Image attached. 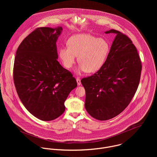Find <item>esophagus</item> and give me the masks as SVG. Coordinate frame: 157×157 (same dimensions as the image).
Masks as SVG:
<instances>
[{
	"mask_svg": "<svg viewBox=\"0 0 157 157\" xmlns=\"http://www.w3.org/2000/svg\"><path fill=\"white\" fill-rule=\"evenodd\" d=\"M76 82H77V84L78 86H80L81 85V79L79 78H76Z\"/></svg>",
	"mask_w": 157,
	"mask_h": 157,
	"instance_id": "esophagus-1",
	"label": "esophagus"
}]
</instances>
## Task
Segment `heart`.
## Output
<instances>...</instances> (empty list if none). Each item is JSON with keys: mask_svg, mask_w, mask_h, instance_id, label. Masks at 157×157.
I'll list each match as a JSON object with an SVG mask.
<instances>
[{"mask_svg": "<svg viewBox=\"0 0 157 157\" xmlns=\"http://www.w3.org/2000/svg\"><path fill=\"white\" fill-rule=\"evenodd\" d=\"M68 47L59 50V56L67 68H71L76 62V56L80 63L77 74L82 71L94 73L100 70L109 54V41L87 33H79L72 36L68 41Z\"/></svg>", "mask_w": 157, "mask_h": 157, "instance_id": "heart-1", "label": "heart"}]
</instances>
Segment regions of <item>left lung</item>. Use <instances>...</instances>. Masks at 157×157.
Listing matches in <instances>:
<instances>
[{
	"mask_svg": "<svg viewBox=\"0 0 157 157\" xmlns=\"http://www.w3.org/2000/svg\"><path fill=\"white\" fill-rule=\"evenodd\" d=\"M105 33L116 35L105 62L97 73L81 79L86 91L85 108L99 121L113 118L127 107L138 88L142 70L132 40L116 30Z\"/></svg>",
	"mask_w": 157,
	"mask_h": 157,
	"instance_id": "obj_1",
	"label": "left lung"
}]
</instances>
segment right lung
<instances>
[{
    "instance_id": "add662e5",
    "label": "right lung",
    "mask_w": 157,
    "mask_h": 157,
    "mask_svg": "<svg viewBox=\"0 0 157 157\" xmlns=\"http://www.w3.org/2000/svg\"><path fill=\"white\" fill-rule=\"evenodd\" d=\"M61 27H40L19 45L13 81L22 104L35 117L50 121L65 110L64 101L77 86L72 74L57 61L56 41Z\"/></svg>"
}]
</instances>
